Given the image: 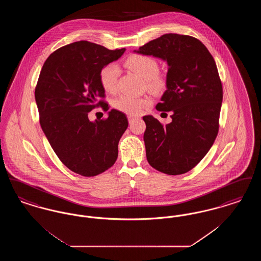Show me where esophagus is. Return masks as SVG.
Wrapping results in <instances>:
<instances>
[{
    "label": "esophagus",
    "instance_id": "esophagus-1",
    "mask_svg": "<svg viewBox=\"0 0 261 261\" xmlns=\"http://www.w3.org/2000/svg\"><path fill=\"white\" fill-rule=\"evenodd\" d=\"M136 119V116L134 115H128V120H129V123H132L134 120Z\"/></svg>",
    "mask_w": 261,
    "mask_h": 261
}]
</instances>
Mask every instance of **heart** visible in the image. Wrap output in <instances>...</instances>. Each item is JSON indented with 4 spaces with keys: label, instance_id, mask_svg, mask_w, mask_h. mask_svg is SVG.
<instances>
[{
    "label": "heart",
    "instance_id": "heart-1",
    "mask_svg": "<svg viewBox=\"0 0 261 261\" xmlns=\"http://www.w3.org/2000/svg\"><path fill=\"white\" fill-rule=\"evenodd\" d=\"M125 66L136 72L144 80L150 91L162 92L166 87V78L159 72L156 60L148 55L135 54L129 56L124 62ZM119 68L116 64L110 63L99 72V82L101 87L108 93H114L117 88ZM151 99L149 97H133L122 95L114 100V108L119 112L129 115H138L149 108Z\"/></svg>",
    "mask_w": 261,
    "mask_h": 261
}]
</instances>
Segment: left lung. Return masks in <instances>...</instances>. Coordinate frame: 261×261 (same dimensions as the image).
Masks as SVG:
<instances>
[{
    "label": "left lung",
    "instance_id": "1",
    "mask_svg": "<svg viewBox=\"0 0 261 261\" xmlns=\"http://www.w3.org/2000/svg\"><path fill=\"white\" fill-rule=\"evenodd\" d=\"M134 53L168 65L166 91L155 109L172 112V121L163 126L151 115L143 117L147 160L162 173H186L208 152L218 133L223 90L216 63L199 40L174 33Z\"/></svg>",
    "mask_w": 261,
    "mask_h": 261
}]
</instances>
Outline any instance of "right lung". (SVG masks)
Instances as JSON below:
<instances>
[{
	"instance_id": "obj_1",
	"label": "right lung",
	"mask_w": 261,
	"mask_h": 261,
	"mask_svg": "<svg viewBox=\"0 0 261 261\" xmlns=\"http://www.w3.org/2000/svg\"><path fill=\"white\" fill-rule=\"evenodd\" d=\"M124 51L79 41L50 54L42 67L35 89L40 124L58 158L75 173L96 176L117 160L126 115L112 110L108 118L90 121L88 114L103 105L100 70Z\"/></svg>"
}]
</instances>
